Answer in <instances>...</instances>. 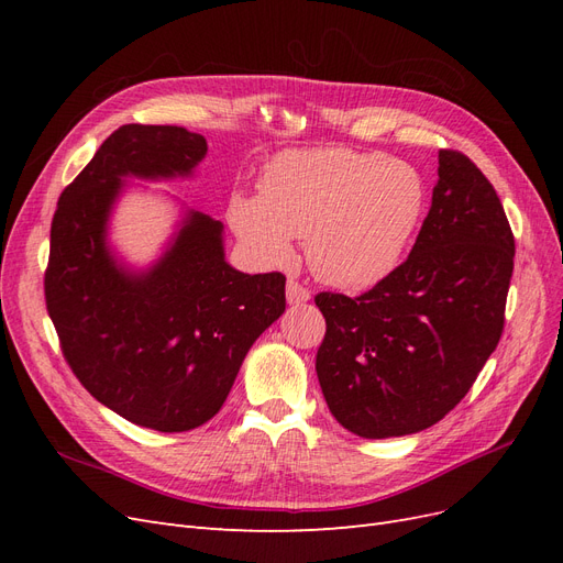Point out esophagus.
Listing matches in <instances>:
<instances>
[{
    "label": "esophagus",
    "mask_w": 563,
    "mask_h": 563,
    "mask_svg": "<svg viewBox=\"0 0 563 563\" xmlns=\"http://www.w3.org/2000/svg\"><path fill=\"white\" fill-rule=\"evenodd\" d=\"M286 300H288V305H302L310 300V291L302 284L291 279L286 284Z\"/></svg>",
    "instance_id": "1"
}]
</instances>
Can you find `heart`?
Instances as JSON below:
<instances>
[{"label":"heart","instance_id":"heart-1","mask_svg":"<svg viewBox=\"0 0 563 563\" xmlns=\"http://www.w3.org/2000/svg\"><path fill=\"white\" fill-rule=\"evenodd\" d=\"M424 201L411 164L378 152L312 147L272 159L261 195H232L228 218L258 263L286 265L298 236L317 279L366 291L401 265Z\"/></svg>","mask_w":563,"mask_h":563}]
</instances>
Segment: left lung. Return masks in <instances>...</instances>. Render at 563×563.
<instances>
[{
    "mask_svg": "<svg viewBox=\"0 0 563 563\" xmlns=\"http://www.w3.org/2000/svg\"><path fill=\"white\" fill-rule=\"evenodd\" d=\"M439 180L418 240L360 298L319 294L327 335L317 378L333 418L356 437L432 428L496 350L515 269V236L486 176L439 152Z\"/></svg>",
    "mask_w": 563,
    "mask_h": 563,
    "instance_id": "obj_1",
    "label": "left lung"
}]
</instances>
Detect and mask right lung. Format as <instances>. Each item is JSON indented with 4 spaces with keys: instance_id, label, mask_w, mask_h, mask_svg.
<instances>
[{
    "instance_id": "add662e5",
    "label": "right lung",
    "mask_w": 563,
    "mask_h": 563,
    "mask_svg": "<svg viewBox=\"0 0 563 563\" xmlns=\"http://www.w3.org/2000/svg\"><path fill=\"white\" fill-rule=\"evenodd\" d=\"M203 157L199 133L126 124L65 187L51 223L44 294L67 364L110 411L157 432L211 420L251 345L286 310V277L234 269L223 223L185 203L150 265L112 249L126 183L190 178Z\"/></svg>"
}]
</instances>
